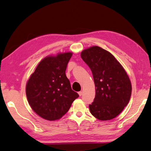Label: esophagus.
<instances>
[{
    "label": "esophagus",
    "instance_id": "obj_1",
    "mask_svg": "<svg viewBox=\"0 0 151 151\" xmlns=\"http://www.w3.org/2000/svg\"><path fill=\"white\" fill-rule=\"evenodd\" d=\"M78 95L80 96H81L82 95V91H79V92H78Z\"/></svg>",
    "mask_w": 151,
    "mask_h": 151
}]
</instances>
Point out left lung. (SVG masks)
<instances>
[{
  "instance_id": "left-lung-1",
  "label": "left lung",
  "mask_w": 151,
  "mask_h": 151,
  "mask_svg": "<svg viewBox=\"0 0 151 151\" xmlns=\"http://www.w3.org/2000/svg\"><path fill=\"white\" fill-rule=\"evenodd\" d=\"M81 55L91 69L95 84L91 113L101 121L114 118L130 99L132 85L127 73L111 53L99 46L86 49Z\"/></svg>"
}]
</instances>
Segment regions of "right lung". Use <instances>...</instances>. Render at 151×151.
Instances as JSON below:
<instances>
[{"mask_svg":"<svg viewBox=\"0 0 151 151\" xmlns=\"http://www.w3.org/2000/svg\"><path fill=\"white\" fill-rule=\"evenodd\" d=\"M72 52L60 53L43 58L30 76L25 88L32 109L48 121L60 119L79 96L66 76Z\"/></svg>","mask_w":151,"mask_h":151,"instance_id":"1","label":"right lung"}]
</instances>
